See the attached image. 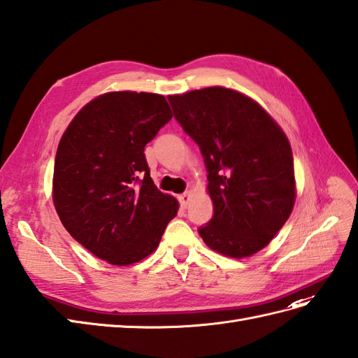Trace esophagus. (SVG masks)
Segmentation results:
<instances>
[{
  "mask_svg": "<svg viewBox=\"0 0 358 358\" xmlns=\"http://www.w3.org/2000/svg\"><path fill=\"white\" fill-rule=\"evenodd\" d=\"M178 201H180V206H181L182 208H186L187 204H189V201H190V194H189V192H185V194L180 195V196H178Z\"/></svg>",
  "mask_w": 358,
  "mask_h": 358,
  "instance_id": "34e87169",
  "label": "esophagus"
}]
</instances>
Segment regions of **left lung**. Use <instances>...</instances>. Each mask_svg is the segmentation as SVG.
<instances>
[{
  "label": "left lung",
  "mask_w": 358,
  "mask_h": 358,
  "mask_svg": "<svg viewBox=\"0 0 358 358\" xmlns=\"http://www.w3.org/2000/svg\"><path fill=\"white\" fill-rule=\"evenodd\" d=\"M173 117L204 157L213 217L198 228L208 248L233 259L263 250L295 204L287 136L254 99L221 86L168 96Z\"/></svg>",
  "instance_id": "8db88e82"
}]
</instances>
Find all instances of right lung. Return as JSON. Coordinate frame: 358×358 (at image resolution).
<instances>
[{
	"mask_svg": "<svg viewBox=\"0 0 358 358\" xmlns=\"http://www.w3.org/2000/svg\"><path fill=\"white\" fill-rule=\"evenodd\" d=\"M171 117L163 95L108 92L81 108L62 136L54 207L68 233L110 264L148 257L178 212V201L155 187L143 154Z\"/></svg>",
	"mask_w": 358,
	"mask_h": 358,
	"instance_id": "add662e5",
	"label": "right lung"
}]
</instances>
